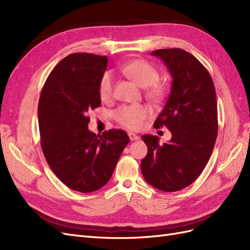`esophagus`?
<instances>
[{
  "mask_svg": "<svg viewBox=\"0 0 250 250\" xmlns=\"http://www.w3.org/2000/svg\"><path fill=\"white\" fill-rule=\"evenodd\" d=\"M128 135H129V139H130L131 141H137V140H139V135H137V134L133 133V132H128Z\"/></svg>",
  "mask_w": 250,
  "mask_h": 250,
  "instance_id": "obj_1",
  "label": "esophagus"
}]
</instances>
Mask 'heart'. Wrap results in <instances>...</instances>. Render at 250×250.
Returning a JSON list of instances; mask_svg holds the SVG:
<instances>
[{
  "instance_id": "obj_1",
  "label": "heart",
  "mask_w": 250,
  "mask_h": 250,
  "mask_svg": "<svg viewBox=\"0 0 250 250\" xmlns=\"http://www.w3.org/2000/svg\"><path fill=\"white\" fill-rule=\"evenodd\" d=\"M123 73L142 87H148L147 95L151 99H161L165 94V87L158 82L160 74L155 67L145 60H133L122 67ZM115 78L110 72L102 75L98 86V92L102 101H107L112 97ZM149 115V108L145 105H124L115 112L118 122L129 129H139L144 120Z\"/></svg>"
}]
</instances>
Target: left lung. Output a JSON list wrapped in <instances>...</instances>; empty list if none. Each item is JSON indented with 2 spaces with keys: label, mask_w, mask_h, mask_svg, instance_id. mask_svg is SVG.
<instances>
[{
  "label": "left lung",
  "mask_w": 250,
  "mask_h": 250,
  "mask_svg": "<svg viewBox=\"0 0 250 250\" xmlns=\"http://www.w3.org/2000/svg\"><path fill=\"white\" fill-rule=\"evenodd\" d=\"M151 55L163 60L173 79L168 100L153 124L167 126L172 138L160 145L156 135H143L148 153L141 170L150 186L176 192L197 179L213 152L218 133L216 90L208 70L188 52L160 49Z\"/></svg>",
  "instance_id": "8db88e82"
}]
</instances>
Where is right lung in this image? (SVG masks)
Listing matches in <instances>:
<instances>
[{
    "instance_id": "obj_1",
    "label": "right lung",
    "mask_w": 250,
    "mask_h": 250,
    "mask_svg": "<svg viewBox=\"0 0 250 250\" xmlns=\"http://www.w3.org/2000/svg\"><path fill=\"white\" fill-rule=\"evenodd\" d=\"M107 57L73 53L50 73L39 102L41 145L52 171L74 191L90 193L110 179L129 137L89 131L87 113L101 105L99 81Z\"/></svg>"
}]
</instances>
